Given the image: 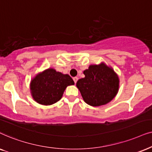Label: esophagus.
<instances>
[{
	"label": "esophagus",
	"instance_id": "esophagus-1",
	"mask_svg": "<svg viewBox=\"0 0 152 152\" xmlns=\"http://www.w3.org/2000/svg\"><path fill=\"white\" fill-rule=\"evenodd\" d=\"M73 80H74L75 83H77V80H78V77H74V78H73Z\"/></svg>",
	"mask_w": 152,
	"mask_h": 152
}]
</instances>
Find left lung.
Listing matches in <instances>:
<instances>
[{"instance_id": "obj_1", "label": "left lung", "mask_w": 152, "mask_h": 152, "mask_svg": "<svg viewBox=\"0 0 152 152\" xmlns=\"http://www.w3.org/2000/svg\"><path fill=\"white\" fill-rule=\"evenodd\" d=\"M85 78L76 83L84 102L92 106H99L110 102L119 90L118 76L104 63L90 65L83 72Z\"/></svg>"}]
</instances>
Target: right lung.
<instances>
[{
  "instance_id": "obj_1",
  "label": "right lung",
  "mask_w": 152,
  "mask_h": 152,
  "mask_svg": "<svg viewBox=\"0 0 152 152\" xmlns=\"http://www.w3.org/2000/svg\"><path fill=\"white\" fill-rule=\"evenodd\" d=\"M74 82L68 74L48 69L38 74L30 83L32 98L42 105H51L60 100L64 91Z\"/></svg>"
}]
</instances>
